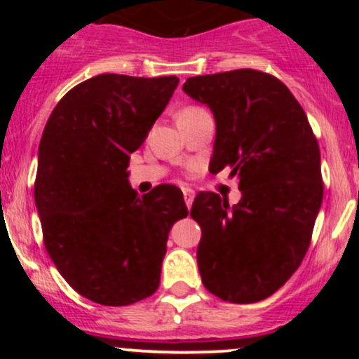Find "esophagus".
I'll list each match as a JSON object with an SVG mask.
<instances>
[{
    "mask_svg": "<svg viewBox=\"0 0 359 359\" xmlns=\"http://www.w3.org/2000/svg\"><path fill=\"white\" fill-rule=\"evenodd\" d=\"M182 193H184V200H186L187 208H191V206H193V201H194V191L189 189V187H184Z\"/></svg>",
    "mask_w": 359,
    "mask_h": 359,
    "instance_id": "1",
    "label": "esophagus"
}]
</instances>
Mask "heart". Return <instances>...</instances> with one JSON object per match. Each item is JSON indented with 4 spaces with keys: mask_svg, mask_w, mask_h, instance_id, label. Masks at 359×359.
I'll list each match as a JSON object with an SVG mask.
<instances>
[{
    "mask_svg": "<svg viewBox=\"0 0 359 359\" xmlns=\"http://www.w3.org/2000/svg\"><path fill=\"white\" fill-rule=\"evenodd\" d=\"M194 109H198V107H187L186 111H194Z\"/></svg>",
    "mask_w": 359,
    "mask_h": 359,
    "instance_id": "b5f03b06",
    "label": "heart"
}]
</instances>
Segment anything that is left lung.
<instances>
[{
    "mask_svg": "<svg viewBox=\"0 0 359 359\" xmlns=\"http://www.w3.org/2000/svg\"><path fill=\"white\" fill-rule=\"evenodd\" d=\"M182 90L215 118L210 172L229 166L241 191L234 206L215 193L194 198L201 281L227 302H259L287 283L309 248L323 201L318 140L287 85L267 72L194 76Z\"/></svg>",
    "mask_w": 359,
    "mask_h": 359,
    "instance_id": "8db88e82",
    "label": "left lung"
}]
</instances>
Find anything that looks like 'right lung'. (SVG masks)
<instances>
[{"mask_svg": "<svg viewBox=\"0 0 359 359\" xmlns=\"http://www.w3.org/2000/svg\"><path fill=\"white\" fill-rule=\"evenodd\" d=\"M177 85V76H93L69 90L43 130L34 201L46 252L79 295L102 306L158 290L170 229L189 213L179 187L140 198L126 172Z\"/></svg>", "mask_w": 359, "mask_h": 359, "instance_id": "1", "label": "right lung"}]
</instances>
